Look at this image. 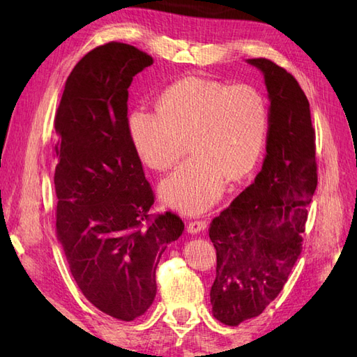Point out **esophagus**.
<instances>
[{"label":"esophagus","instance_id":"obj_1","mask_svg":"<svg viewBox=\"0 0 357 357\" xmlns=\"http://www.w3.org/2000/svg\"><path fill=\"white\" fill-rule=\"evenodd\" d=\"M186 228H188V232H190V234H198V232H201V231L207 228V222H205V220H190Z\"/></svg>","mask_w":357,"mask_h":357}]
</instances>
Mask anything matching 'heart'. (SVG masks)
Listing matches in <instances>:
<instances>
[{
  "label": "heart",
  "instance_id": "heart-1",
  "mask_svg": "<svg viewBox=\"0 0 357 357\" xmlns=\"http://www.w3.org/2000/svg\"><path fill=\"white\" fill-rule=\"evenodd\" d=\"M269 112L252 86L183 80L160 95L158 109L129 114V135L138 159L168 171L186 153L192 158L159 186L160 199L185 214H199L232 181L257 164L266 142Z\"/></svg>",
  "mask_w": 357,
  "mask_h": 357
}]
</instances>
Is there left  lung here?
<instances>
[{
    "mask_svg": "<svg viewBox=\"0 0 357 357\" xmlns=\"http://www.w3.org/2000/svg\"><path fill=\"white\" fill-rule=\"evenodd\" d=\"M247 62L264 73L271 105L261 172L208 229L218 256L213 316L228 326L262 314L283 290L302 252L317 188L316 132L304 91L275 62Z\"/></svg>",
    "mask_w": 357,
    "mask_h": 357,
    "instance_id": "obj_1",
    "label": "left lung"
}]
</instances>
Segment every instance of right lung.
<instances>
[{
    "instance_id": "1",
    "label": "right lung",
    "mask_w": 357,
    "mask_h": 357,
    "mask_svg": "<svg viewBox=\"0 0 357 357\" xmlns=\"http://www.w3.org/2000/svg\"><path fill=\"white\" fill-rule=\"evenodd\" d=\"M152 63L125 43L95 47L68 75L55 116L58 240L86 299L123 321L153 304L159 259L185 229L174 213H149L155 193L129 135L128 88Z\"/></svg>"
}]
</instances>
